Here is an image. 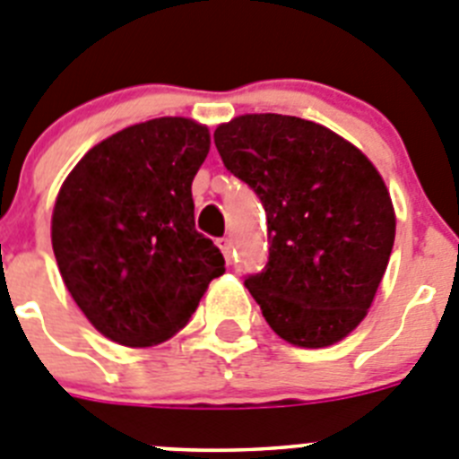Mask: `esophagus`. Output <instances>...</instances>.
Wrapping results in <instances>:
<instances>
[{
  "instance_id": "obj_1",
  "label": "esophagus",
  "mask_w": 459,
  "mask_h": 459,
  "mask_svg": "<svg viewBox=\"0 0 459 459\" xmlns=\"http://www.w3.org/2000/svg\"><path fill=\"white\" fill-rule=\"evenodd\" d=\"M217 247H220L221 254H224L226 263H230V254H233V242H230L229 238H221V239H217Z\"/></svg>"
}]
</instances>
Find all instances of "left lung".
<instances>
[{
	"label": "left lung",
	"instance_id": "obj_1",
	"mask_svg": "<svg viewBox=\"0 0 459 459\" xmlns=\"http://www.w3.org/2000/svg\"><path fill=\"white\" fill-rule=\"evenodd\" d=\"M214 146L265 208L270 258L245 286L267 325L297 348L342 341L368 313L394 249L379 171L329 127L283 114L221 123Z\"/></svg>",
	"mask_w": 459,
	"mask_h": 459
}]
</instances>
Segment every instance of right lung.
<instances>
[{"label": "right lung", "instance_id": "add662e5", "mask_svg": "<svg viewBox=\"0 0 459 459\" xmlns=\"http://www.w3.org/2000/svg\"><path fill=\"white\" fill-rule=\"evenodd\" d=\"M210 132L162 117L117 132L68 173L52 212V249L86 320L126 348L178 333L226 272L194 229L192 180Z\"/></svg>", "mask_w": 459, "mask_h": 459}]
</instances>
